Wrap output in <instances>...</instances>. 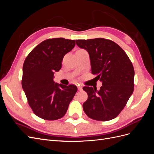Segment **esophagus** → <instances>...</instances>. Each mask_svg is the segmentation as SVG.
I'll return each instance as SVG.
<instances>
[{
    "label": "esophagus",
    "mask_w": 154,
    "mask_h": 154,
    "mask_svg": "<svg viewBox=\"0 0 154 154\" xmlns=\"http://www.w3.org/2000/svg\"><path fill=\"white\" fill-rule=\"evenodd\" d=\"M78 89L79 91H82V87L80 86V85H78Z\"/></svg>",
    "instance_id": "34e87169"
}]
</instances>
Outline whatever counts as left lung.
I'll return each instance as SVG.
<instances>
[{"mask_svg": "<svg viewBox=\"0 0 154 154\" xmlns=\"http://www.w3.org/2000/svg\"><path fill=\"white\" fill-rule=\"evenodd\" d=\"M89 55L92 73L102 83L100 89L84 87L88 99L83 104L88 118L106 122L114 119L134 91V69L127 54L117 44L101 38L76 40Z\"/></svg>", "mask_w": 154, "mask_h": 154, "instance_id": "8db88e82", "label": "left lung"}]
</instances>
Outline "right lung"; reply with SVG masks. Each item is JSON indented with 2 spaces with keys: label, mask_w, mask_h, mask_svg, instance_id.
Returning <instances> with one entry per match:
<instances>
[{
  "label": "right lung",
  "mask_w": 154,
  "mask_h": 154,
  "mask_svg": "<svg viewBox=\"0 0 154 154\" xmlns=\"http://www.w3.org/2000/svg\"><path fill=\"white\" fill-rule=\"evenodd\" d=\"M75 40L57 38L43 41L26 58L22 69V86L28 103L38 117L57 120L66 114L77 92L53 81L54 74L62 67L63 58L75 45Z\"/></svg>",
  "instance_id": "add662e5"
}]
</instances>
